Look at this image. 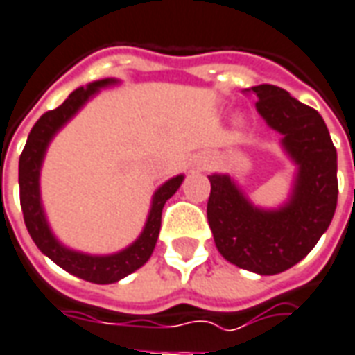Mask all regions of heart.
<instances>
[{
    "label": "heart",
    "mask_w": 355,
    "mask_h": 355,
    "mask_svg": "<svg viewBox=\"0 0 355 355\" xmlns=\"http://www.w3.org/2000/svg\"><path fill=\"white\" fill-rule=\"evenodd\" d=\"M248 128V119L242 115V113H238L232 117V130L234 132H244Z\"/></svg>",
    "instance_id": "b5f03b06"
}]
</instances>
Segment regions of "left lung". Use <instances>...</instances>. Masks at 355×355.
<instances>
[{"instance_id": "obj_1", "label": "left lung", "mask_w": 355, "mask_h": 355, "mask_svg": "<svg viewBox=\"0 0 355 355\" xmlns=\"http://www.w3.org/2000/svg\"><path fill=\"white\" fill-rule=\"evenodd\" d=\"M244 94H255L257 113L282 136L293 181L284 202L265 208L252 202L234 175H208V223L229 263L272 276L304 259L331 225L338 196L337 149L322 115L280 87L259 85Z\"/></svg>"}]
</instances>
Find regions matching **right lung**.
I'll use <instances>...</instances> for the list:
<instances>
[{
  "mask_svg": "<svg viewBox=\"0 0 355 355\" xmlns=\"http://www.w3.org/2000/svg\"><path fill=\"white\" fill-rule=\"evenodd\" d=\"M121 85L115 77L92 81L85 87L75 89L68 96V100L58 105L56 110L46 111L45 115L33 124L32 132L28 136L26 147L20 160H18V185H20V206L24 214L26 229L30 236L40 248V252L49 259L64 268L66 272L73 274L81 280L92 284H115L123 280L128 274L138 270L146 265L151 257L153 250L157 245V238L160 232V217L162 208L168 198L175 195L181 187L185 175L178 174L164 181L151 196V206L147 214L146 225L138 234V238L123 250L113 253H87L73 250L56 236L53 227L49 223L41 198V168L45 162V155L49 151L51 141L56 134L94 98L100 90L111 89Z\"/></svg>",
  "mask_w": 355,
  "mask_h": 355,
  "instance_id": "1",
  "label": "right lung"
}]
</instances>
